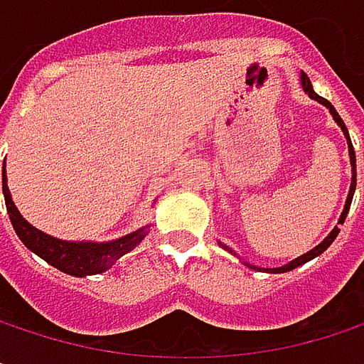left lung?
I'll return each instance as SVG.
<instances>
[{"mask_svg": "<svg viewBox=\"0 0 364 364\" xmlns=\"http://www.w3.org/2000/svg\"><path fill=\"white\" fill-rule=\"evenodd\" d=\"M299 82H301V88H304V92L310 97V99H314V101H318L321 105H325L328 111H331V115H333V119L337 122V126L343 130V134H346V139H348V154H350V164H352V183H350V191H348V200H346V206H343V210H341V217H339V221H337V225H341L343 221H346V215H348V210H350V204H352V196H354V189H356V156H354V147H352V141H350V134H348V128H346V124H343V119L339 117V113L335 111V107L328 103L327 99H323V97H318L316 92H314V88H312V82H310V77L301 71V75H299ZM333 228V232L328 234L327 238L318 245V247H314L312 251H308L306 255H301V257H297V259H293L291 263H287V265H280V267H265L263 272H269V274H282V272H291V269H295V267H299V265H304V263H308L310 259H314V257H318V255H323L327 251L328 247L333 245V240L337 238V234H339V228ZM221 245V242H219ZM223 247V245H221ZM223 249H228V247H223ZM230 253H232V249H228ZM249 265V263H247ZM249 267H253L255 265H249ZM257 269H261V267H257Z\"/></svg>", "mask_w": 364, "mask_h": 364, "instance_id": "8db88e82", "label": "left lung"}]
</instances>
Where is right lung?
I'll list each match as a JSON object with an SVG mask.
<instances>
[{"mask_svg": "<svg viewBox=\"0 0 364 364\" xmlns=\"http://www.w3.org/2000/svg\"><path fill=\"white\" fill-rule=\"evenodd\" d=\"M1 183H4V198H6V208L12 221V228L16 236L23 240V245L33 251L37 257H41L46 263L52 267L69 274V276H92L107 272L111 265L122 257L130 253L145 236L151 225H143L132 234H126L117 240L111 242H71V240H58L54 236H48L33 228L16 208L12 202L10 189H8V177H6V162H4V173H1Z\"/></svg>", "mask_w": 364, "mask_h": 364, "instance_id": "right-lung-1", "label": "right lung"}]
</instances>
